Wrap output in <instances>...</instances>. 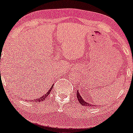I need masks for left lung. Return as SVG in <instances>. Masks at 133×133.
<instances>
[{"label":"left lung","instance_id":"1","mask_svg":"<svg viewBox=\"0 0 133 133\" xmlns=\"http://www.w3.org/2000/svg\"><path fill=\"white\" fill-rule=\"evenodd\" d=\"M77 98L79 101V103H80L82 106H88V107L96 106L95 105L92 104H90L89 103H88V102L85 101L82 99V97H81V96L80 95V94H79V91H77Z\"/></svg>","mask_w":133,"mask_h":133}]
</instances>
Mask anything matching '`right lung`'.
<instances>
[{
    "label": "right lung",
    "mask_w": 133,
    "mask_h": 133,
    "mask_svg": "<svg viewBox=\"0 0 133 133\" xmlns=\"http://www.w3.org/2000/svg\"><path fill=\"white\" fill-rule=\"evenodd\" d=\"M52 87H53V85L52 86L51 88H50V89L48 91H47V92L46 93V94H44V95L42 96L41 97H39V98L36 99H34V101L35 103H39V102H42V101H43L45 100V98H46L47 96L49 95L50 92H51V90H52ZM32 101H33V100H32Z\"/></svg>",
    "instance_id": "obj_1"
}]
</instances>
